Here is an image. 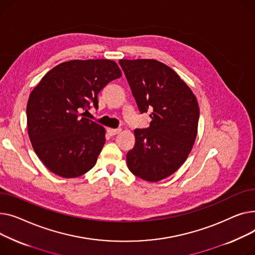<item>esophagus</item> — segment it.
<instances>
[{
	"label": "esophagus",
	"instance_id": "1",
	"mask_svg": "<svg viewBox=\"0 0 255 255\" xmlns=\"http://www.w3.org/2000/svg\"><path fill=\"white\" fill-rule=\"evenodd\" d=\"M122 131L121 128H107V132L110 134V136H115V134L119 133Z\"/></svg>",
	"mask_w": 255,
	"mask_h": 255
}]
</instances>
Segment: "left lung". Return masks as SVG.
Returning <instances> with one entry per match:
<instances>
[{"mask_svg":"<svg viewBox=\"0 0 255 255\" xmlns=\"http://www.w3.org/2000/svg\"><path fill=\"white\" fill-rule=\"evenodd\" d=\"M141 113L150 112L147 128L133 130L136 143L127 154L128 168L157 182L180 168L190 153L200 117L196 96L179 75L155 59L119 61Z\"/></svg>","mask_w":255,"mask_h":255,"instance_id":"1","label":"left lung"}]
</instances>
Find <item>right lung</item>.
Masks as SVG:
<instances>
[{
	"label": "right lung",
	"mask_w": 255,
	"mask_h": 255,
	"mask_svg": "<svg viewBox=\"0 0 255 255\" xmlns=\"http://www.w3.org/2000/svg\"><path fill=\"white\" fill-rule=\"evenodd\" d=\"M122 76L110 59L65 62L51 69L29 95L27 132L38 157L64 178L79 177L97 162L106 141L105 128L82 117L110 81Z\"/></svg>",
	"instance_id": "obj_1"
}]
</instances>
